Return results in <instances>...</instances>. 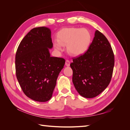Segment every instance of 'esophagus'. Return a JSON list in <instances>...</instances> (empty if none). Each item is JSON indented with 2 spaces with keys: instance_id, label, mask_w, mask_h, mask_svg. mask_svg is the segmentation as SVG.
Returning <instances> with one entry per match:
<instances>
[{
  "instance_id": "34e87169",
  "label": "esophagus",
  "mask_w": 130,
  "mask_h": 130,
  "mask_svg": "<svg viewBox=\"0 0 130 130\" xmlns=\"http://www.w3.org/2000/svg\"><path fill=\"white\" fill-rule=\"evenodd\" d=\"M66 66H70V61L69 60H68V59H67L66 60Z\"/></svg>"
}]
</instances>
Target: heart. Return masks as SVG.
<instances>
[{
    "label": "heart",
    "mask_w": 130,
    "mask_h": 130,
    "mask_svg": "<svg viewBox=\"0 0 130 130\" xmlns=\"http://www.w3.org/2000/svg\"><path fill=\"white\" fill-rule=\"evenodd\" d=\"M92 39L91 34L85 28H67L60 30L58 34V42L54 44L57 51L62 50V45H67L68 53L77 56L88 50Z\"/></svg>",
    "instance_id": "b5f03b06"
}]
</instances>
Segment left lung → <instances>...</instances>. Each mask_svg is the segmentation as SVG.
I'll use <instances>...</instances> for the list:
<instances>
[{
  "instance_id": "8db88e82",
  "label": "left lung",
  "mask_w": 130,
  "mask_h": 130,
  "mask_svg": "<svg viewBox=\"0 0 130 130\" xmlns=\"http://www.w3.org/2000/svg\"><path fill=\"white\" fill-rule=\"evenodd\" d=\"M114 64L110 43L97 30L87 51L73 58L70 64L73 70L72 81L78 93L88 99L99 95L110 83Z\"/></svg>"
}]
</instances>
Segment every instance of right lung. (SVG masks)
<instances>
[{
  "instance_id": "obj_1",
  "label": "right lung",
  "mask_w": 130,
  "mask_h": 130,
  "mask_svg": "<svg viewBox=\"0 0 130 130\" xmlns=\"http://www.w3.org/2000/svg\"><path fill=\"white\" fill-rule=\"evenodd\" d=\"M53 47L51 31L34 28L20 43L15 54V73L23 92L38 102H46L52 96L58 76L65 64L63 58L51 57Z\"/></svg>"
}]
</instances>
